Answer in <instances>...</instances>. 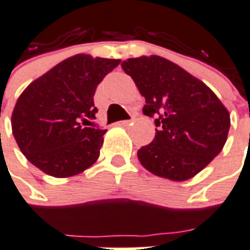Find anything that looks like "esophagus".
Returning <instances> with one entry per match:
<instances>
[{"instance_id": "1", "label": "esophagus", "mask_w": 250, "mask_h": 250, "mask_svg": "<svg viewBox=\"0 0 250 250\" xmlns=\"http://www.w3.org/2000/svg\"><path fill=\"white\" fill-rule=\"evenodd\" d=\"M131 122H132V118H131V119H127V120H120V122H118L116 125H120V127H127V125H130Z\"/></svg>"}]
</instances>
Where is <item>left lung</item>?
I'll return each mask as SVG.
<instances>
[{
	"label": "left lung",
	"instance_id": "1",
	"mask_svg": "<svg viewBox=\"0 0 250 250\" xmlns=\"http://www.w3.org/2000/svg\"><path fill=\"white\" fill-rule=\"evenodd\" d=\"M122 68L146 98L143 114L155 118V138L138 151L147 171L184 182L216 158L228 138L230 116L205 83L166 58H130Z\"/></svg>",
	"mask_w": 250,
	"mask_h": 250
}]
</instances>
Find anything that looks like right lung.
<instances>
[{
	"mask_svg": "<svg viewBox=\"0 0 250 250\" xmlns=\"http://www.w3.org/2000/svg\"><path fill=\"white\" fill-rule=\"evenodd\" d=\"M120 59L78 54L30 83L12 115L14 139L31 164L54 177L78 175L97 162L106 130L92 128L94 94Z\"/></svg>",
	"mask_w": 250,
	"mask_h": 250,
	"instance_id": "1",
	"label": "right lung"
}]
</instances>
